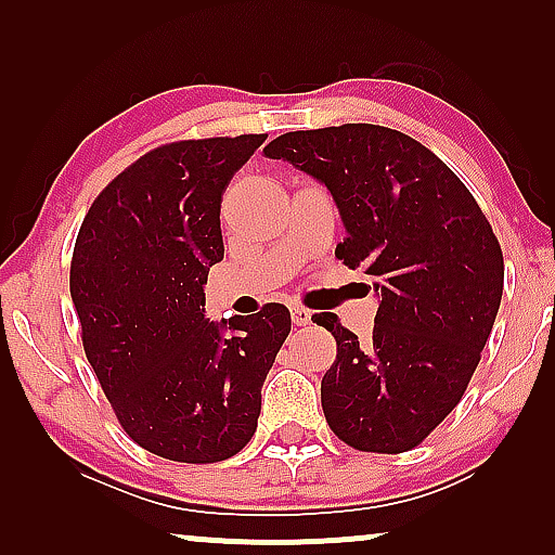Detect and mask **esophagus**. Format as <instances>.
<instances>
[{"label":"esophagus","mask_w":555,"mask_h":555,"mask_svg":"<svg viewBox=\"0 0 555 555\" xmlns=\"http://www.w3.org/2000/svg\"><path fill=\"white\" fill-rule=\"evenodd\" d=\"M291 318H293L295 325H308L310 323V310L300 308V306H293L291 308Z\"/></svg>","instance_id":"34e87169"}]
</instances>
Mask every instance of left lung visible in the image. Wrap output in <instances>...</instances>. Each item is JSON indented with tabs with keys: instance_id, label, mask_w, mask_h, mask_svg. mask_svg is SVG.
<instances>
[{
	"instance_id": "1",
	"label": "left lung",
	"mask_w": 555,
	"mask_h": 555,
	"mask_svg": "<svg viewBox=\"0 0 555 555\" xmlns=\"http://www.w3.org/2000/svg\"><path fill=\"white\" fill-rule=\"evenodd\" d=\"M264 156L328 189L346 227L336 257L378 295L369 340L321 321L338 344L325 422L353 450H412L460 404L495 323L505 264L490 222L442 158L391 128L293 131Z\"/></svg>"
}]
</instances>
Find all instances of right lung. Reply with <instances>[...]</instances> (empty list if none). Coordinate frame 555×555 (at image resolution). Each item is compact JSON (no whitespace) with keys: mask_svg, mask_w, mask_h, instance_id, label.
<instances>
[{"mask_svg":"<svg viewBox=\"0 0 555 555\" xmlns=\"http://www.w3.org/2000/svg\"><path fill=\"white\" fill-rule=\"evenodd\" d=\"M268 135L179 141L118 173L82 219L70 295L82 346L120 427L173 462H222L257 429L291 313L209 321L222 194Z\"/></svg>","mask_w":555,"mask_h":555,"instance_id":"add662e5","label":"right lung"}]
</instances>
